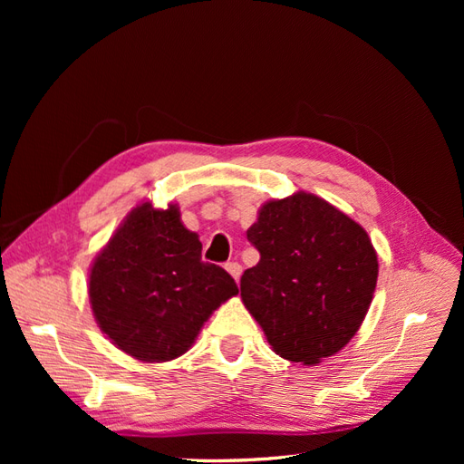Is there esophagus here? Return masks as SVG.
Here are the masks:
<instances>
[{"mask_svg": "<svg viewBox=\"0 0 464 464\" xmlns=\"http://www.w3.org/2000/svg\"><path fill=\"white\" fill-rule=\"evenodd\" d=\"M224 269H227L232 275V278L236 280V283H237V280H240V275H242V265L240 263L230 261V263L224 265Z\"/></svg>", "mask_w": 464, "mask_h": 464, "instance_id": "34e87169", "label": "esophagus"}]
</instances>
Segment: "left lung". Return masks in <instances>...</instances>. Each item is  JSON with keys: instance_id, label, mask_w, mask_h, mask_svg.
I'll return each instance as SVG.
<instances>
[{"instance_id": "left-lung-1", "label": "left lung", "mask_w": 464, "mask_h": 464, "mask_svg": "<svg viewBox=\"0 0 464 464\" xmlns=\"http://www.w3.org/2000/svg\"><path fill=\"white\" fill-rule=\"evenodd\" d=\"M247 240L259 263L244 271L242 302L278 356L305 366L348 344L377 285L368 232L317 195L266 201Z\"/></svg>"}]
</instances>
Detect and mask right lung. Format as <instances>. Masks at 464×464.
Returning <instances> with one entry per match:
<instances>
[{"label": "right lung", "mask_w": 464, "mask_h": 464, "mask_svg": "<svg viewBox=\"0 0 464 464\" xmlns=\"http://www.w3.org/2000/svg\"><path fill=\"white\" fill-rule=\"evenodd\" d=\"M201 249L178 205L143 203L96 256L89 275L92 314L125 354L150 363L181 356L210 314L236 296L234 278L201 261Z\"/></svg>", "instance_id": "obj_1"}]
</instances>
